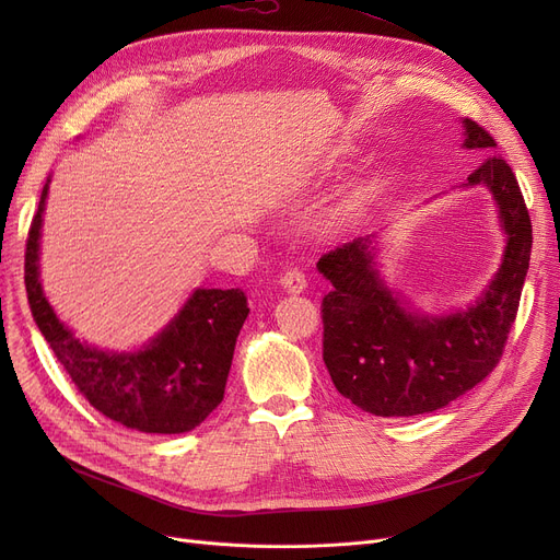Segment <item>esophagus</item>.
<instances>
[{"label":"esophagus","instance_id":"esophagus-1","mask_svg":"<svg viewBox=\"0 0 560 560\" xmlns=\"http://www.w3.org/2000/svg\"><path fill=\"white\" fill-rule=\"evenodd\" d=\"M281 285H283L288 292H302V290H306L308 281H306L304 270L298 268V265H292V268H288V270L281 275Z\"/></svg>","mask_w":560,"mask_h":560}]
</instances>
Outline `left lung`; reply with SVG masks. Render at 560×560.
Masks as SVG:
<instances>
[{"label": "left lung", "instance_id": "1", "mask_svg": "<svg viewBox=\"0 0 560 560\" xmlns=\"http://www.w3.org/2000/svg\"><path fill=\"white\" fill-rule=\"evenodd\" d=\"M467 150H492L494 138L463 120ZM494 195L509 235L504 262L483 298L463 313L420 317L378 279L370 238L345 243L317 260L331 281L322 300V359L334 386L351 404L381 418L431 413L472 390L504 354L532 258V218L511 165L488 156L465 186Z\"/></svg>", "mask_w": 560, "mask_h": 560}]
</instances>
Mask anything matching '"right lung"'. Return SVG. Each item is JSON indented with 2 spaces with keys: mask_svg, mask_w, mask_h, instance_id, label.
Wrapping results in <instances>:
<instances>
[{
  "mask_svg": "<svg viewBox=\"0 0 560 560\" xmlns=\"http://www.w3.org/2000/svg\"><path fill=\"white\" fill-rule=\"evenodd\" d=\"M47 184L24 252V285L34 319L77 390L100 413L142 433H184L209 418L224 397L226 376L249 306L241 288L195 290L170 327L133 354L88 347L56 317L38 281L40 224Z\"/></svg>",
  "mask_w": 560,
  "mask_h": 560,
  "instance_id": "1",
  "label": "right lung"
}]
</instances>
